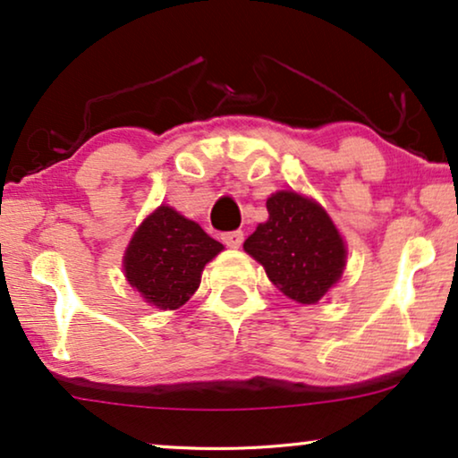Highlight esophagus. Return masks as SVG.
Segmentation results:
<instances>
[{"instance_id":"1","label":"esophagus","mask_w":458,"mask_h":458,"mask_svg":"<svg viewBox=\"0 0 458 458\" xmlns=\"http://www.w3.org/2000/svg\"><path fill=\"white\" fill-rule=\"evenodd\" d=\"M223 242L229 248H240L243 243V231H227V233H223Z\"/></svg>"}]
</instances>
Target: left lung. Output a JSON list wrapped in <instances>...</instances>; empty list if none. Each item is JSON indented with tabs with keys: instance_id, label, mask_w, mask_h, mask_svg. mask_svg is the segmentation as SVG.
Here are the masks:
<instances>
[{
	"instance_id": "obj_1",
	"label": "left lung",
	"mask_w": 458,
	"mask_h": 458,
	"mask_svg": "<svg viewBox=\"0 0 458 458\" xmlns=\"http://www.w3.org/2000/svg\"><path fill=\"white\" fill-rule=\"evenodd\" d=\"M268 221L243 243L268 279L300 304H315L342 277L346 246L327 212L296 191L267 199Z\"/></svg>"
}]
</instances>
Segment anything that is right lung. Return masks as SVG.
Segmentation results:
<instances>
[{
  "mask_svg": "<svg viewBox=\"0 0 458 458\" xmlns=\"http://www.w3.org/2000/svg\"><path fill=\"white\" fill-rule=\"evenodd\" d=\"M221 250L223 243L198 223L160 206L135 231L124 254V275L146 302L174 310L198 290L206 262Z\"/></svg>",
  "mask_w": 458,
  "mask_h": 458,
  "instance_id": "right-lung-1",
  "label": "right lung"
}]
</instances>
